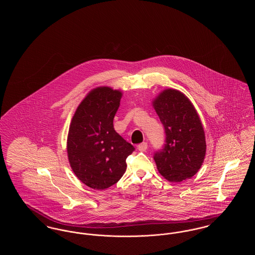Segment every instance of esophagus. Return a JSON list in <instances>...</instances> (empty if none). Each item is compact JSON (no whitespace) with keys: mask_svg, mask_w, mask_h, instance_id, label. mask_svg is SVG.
<instances>
[{"mask_svg":"<svg viewBox=\"0 0 255 255\" xmlns=\"http://www.w3.org/2000/svg\"><path fill=\"white\" fill-rule=\"evenodd\" d=\"M147 143L146 142H142V143H140V144H138L137 145V149H138V151H140V152H144L147 150Z\"/></svg>","mask_w":255,"mask_h":255,"instance_id":"esophagus-1","label":"esophagus"}]
</instances>
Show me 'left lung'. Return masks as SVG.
I'll list each match as a JSON object with an SVG mask.
<instances>
[{
  "label": "left lung",
  "mask_w": 255,
  "mask_h": 255,
  "mask_svg": "<svg viewBox=\"0 0 255 255\" xmlns=\"http://www.w3.org/2000/svg\"><path fill=\"white\" fill-rule=\"evenodd\" d=\"M165 131V143L155 151L158 172L169 182L193 177L206 156L202 122L190 100L177 90H165L153 102Z\"/></svg>",
  "instance_id": "1"
}]
</instances>
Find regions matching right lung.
<instances>
[{
  "instance_id": "obj_1",
  "label": "right lung",
  "mask_w": 255,
  "mask_h": 255,
  "mask_svg": "<svg viewBox=\"0 0 255 255\" xmlns=\"http://www.w3.org/2000/svg\"><path fill=\"white\" fill-rule=\"evenodd\" d=\"M122 93L109 87L93 90L73 116L68 157L75 176L91 188L103 190L121 180L134 147L114 128Z\"/></svg>"
}]
</instances>
